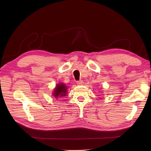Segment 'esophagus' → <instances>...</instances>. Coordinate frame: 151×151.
Here are the masks:
<instances>
[{
  "label": "esophagus",
  "mask_w": 151,
  "mask_h": 151,
  "mask_svg": "<svg viewBox=\"0 0 151 151\" xmlns=\"http://www.w3.org/2000/svg\"><path fill=\"white\" fill-rule=\"evenodd\" d=\"M76 84L78 85H82L83 84V80H80V81H76Z\"/></svg>",
  "instance_id": "esophagus-1"
}]
</instances>
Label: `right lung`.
Masks as SVG:
<instances>
[{
    "label": "right lung",
    "mask_w": 151,
    "mask_h": 151,
    "mask_svg": "<svg viewBox=\"0 0 151 151\" xmlns=\"http://www.w3.org/2000/svg\"><path fill=\"white\" fill-rule=\"evenodd\" d=\"M67 86L63 84L57 85L53 92L54 97H55V98H58L59 97L65 96L67 93Z\"/></svg>",
    "instance_id": "1"
}]
</instances>
